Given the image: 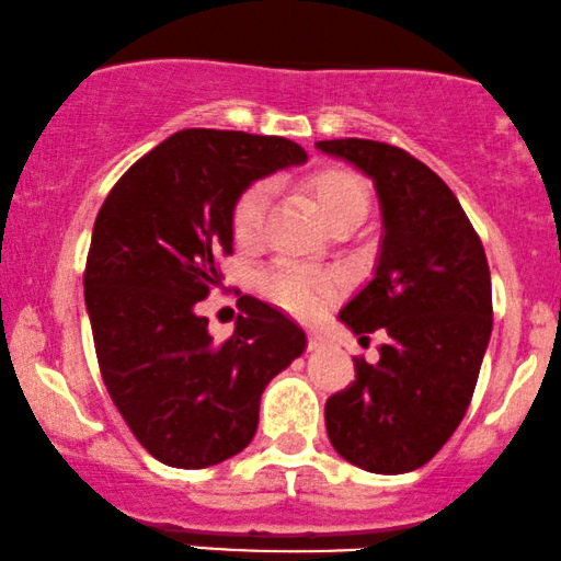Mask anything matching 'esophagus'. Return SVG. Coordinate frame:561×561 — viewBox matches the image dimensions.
Masks as SVG:
<instances>
[{"label": "esophagus", "instance_id": "obj_1", "mask_svg": "<svg viewBox=\"0 0 561 561\" xmlns=\"http://www.w3.org/2000/svg\"><path fill=\"white\" fill-rule=\"evenodd\" d=\"M322 346V335L318 331H309V339H307V348L312 352V348Z\"/></svg>", "mask_w": 561, "mask_h": 561}]
</instances>
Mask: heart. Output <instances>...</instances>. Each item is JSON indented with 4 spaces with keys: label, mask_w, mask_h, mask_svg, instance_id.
<instances>
[{
    "label": "heart",
    "mask_w": 561,
    "mask_h": 561,
    "mask_svg": "<svg viewBox=\"0 0 561 561\" xmlns=\"http://www.w3.org/2000/svg\"><path fill=\"white\" fill-rule=\"evenodd\" d=\"M307 191L314 207L325 217L328 226L339 222H359L370 204L367 183L346 168H320L307 175ZM270 188L267 183H252L239 194L230 207V236L241 249H252L260 243L265 230ZM262 286L275 305L296 314H312L322 301L335 291V280L325 273L299 265H278L262 278Z\"/></svg>",
    "instance_id": "b5f03b06"
}]
</instances>
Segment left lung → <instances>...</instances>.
Masks as SVG:
<instances>
[{"mask_svg":"<svg viewBox=\"0 0 561 561\" xmlns=\"http://www.w3.org/2000/svg\"><path fill=\"white\" fill-rule=\"evenodd\" d=\"M375 181L383 252L373 280L341 309L354 333L383 331L380 359L354 357V380L325 401L346 462L380 476L431 462L462 423L493 328L485 249L454 191L393 144L318 141Z\"/></svg>","mask_w":561,"mask_h":561,"instance_id":"obj_1","label":"left lung"}]
</instances>
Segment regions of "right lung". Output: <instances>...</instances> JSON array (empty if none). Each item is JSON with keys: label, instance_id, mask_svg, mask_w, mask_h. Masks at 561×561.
I'll use <instances>...</instances> for the list:
<instances>
[{"label": "right lung", "instance_id": "1", "mask_svg": "<svg viewBox=\"0 0 561 561\" xmlns=\"http://www.w3.org/2000/svg\"><path fill=\"white\" fill-rule=\"evenodd\" d=\"M307 151L283 136L188 128L130 164L99 209L83 270L99 373L138 444L162 465L202 470L247 449L260 397L305 352L280 309L239 296L226 341L199 301L233 254L230 207L256 178Z\"/></svg>", "mask_w": 561, "mask_h": 561}]
</instances>
